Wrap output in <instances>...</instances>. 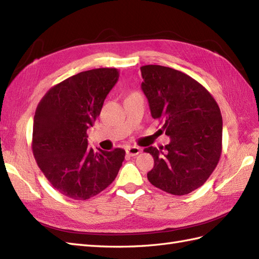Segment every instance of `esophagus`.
<instances>
[{
	"label": "esophagus",
	"instance_id": "obj_1",
	"mask_svg": "<svg viewBox=\"0 0 259 259\" xmlns=\"http://www.w3.org/2000/svg\"><path fill=\"white\" fill-rule=\"evenodd\" d=\"M125 152H126V155L130 157H136L137 155H139L140 149L138 147H129L125 149Z\"/></svg>",
	"mask_w": 259,
	"mask_h": 259
}]
</instances>
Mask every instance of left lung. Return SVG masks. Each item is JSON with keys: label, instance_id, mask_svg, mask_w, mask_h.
<instances>
[{"label": "left lung", "instance_id": "8db88e82", "mask_svg": "<svg viewBox=\"0 0 259 259\" xmlns=\"http://www.w3.org/2000/svg\"><path fill=\"white\" fill-rule=\"evenodd\" d=\"M141 89L153 119L170 142L148 147L155 166L148 180L168 194L183 196L199 188L216 168L222 155L223 119L216 100L191 76L162 65L140 68Z\"/></svg>", "mask_w": 259, "mask_h": 259}]
</instances>
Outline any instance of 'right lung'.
Segmentation results:
<instances>
[{"instance_id":"1","label":"right lung","mask_w":259,"mask_h":259,"mask_svg":"<svg viewBox=\"0 0 259 259\" xmlns=\"http://www.w3.org/2000/svg\"><path fill=\"white\" fill-rule=\"evenodd\" d=\"M119 71H83L52 87L38 102L33 121L32 150L38 168L60 194L87 200L117 177L125 151H93L87 130L95 123Z\"/></svg>"}]
</instances>
